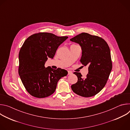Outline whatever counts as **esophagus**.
I'll return each instance as SVG.
<instances>
[{"label": "esophagus", "instance_id": "esophagus-1", "mask_svg": "<svg viewBox=\"0 0 130 130\" xmlns=\"http://www.w3.org/2000/svg\"><path fill=\"white\" fill-rule=\"evenodd\" d=\"M72 73V71H70V70H68V75H71Z\"/></svg>", "mask_w": 130, "mask_h": 130}]
</instances>
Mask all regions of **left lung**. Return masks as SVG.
I'll use <instances>...</instances> for the list:
<instances>
[{"label": "left lung", "instance_id": "8db88e82", "mask_svg": "<svg viewBox=\"0 0 130 130\" xmlns=\"http://www.w3.org/2000/svg\"><path fill=\"white\" fill-rule=\"evenodd\" d=\"M70 40L81 47L80 62L88 66V73L85 78H82L81 73L73 72L78 81L71 86V89L82 97L94 96L105 86L112 69L109 46L100 37L87 33L79 34Z\"/></svg>", "mask_w": 130, "mask_h": 130}]
</instances>
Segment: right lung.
I'll list each match as a JSON object with an SVG mask.
<instances>
[{
	"label": "right lung",
	"mask_w": 130,
	"mask_h": 130,
	"mask_svg": "<svg viewBox=\"0 0 130 130\" xmlns=\"http://www.w3.org/2000/svg\"><path fill=\"white\" fill-rule=\"evenodd\" d=\"M67 39L68 36L41 32L30 36L24 43L18 56V73L31 96L39 98L50 96L59 80L67 76L68 72L64 69L45 67L48 58H53L59 46Z\"/></svg>",
	"instance_id": "1"
}]
</instances>
